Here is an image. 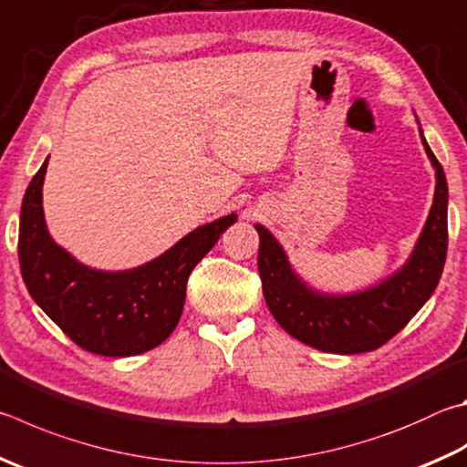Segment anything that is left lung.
Returning <instances> with one entry per match:
<instances>
[{
  "mask_svg": "<svg viewBox=\"0 0 467 467\" xmlns=\"http://www.w3.org/2000/svg\"><path fill=\"white\" fill-rule=\"evenodd\" d=\"M422 145L437 175L433 206L410 259L376 287L349 296L310 290L294 274L284 249L267 228L255 224L263 296L285 333L327 353L374 351L400 333L431 298L447 257V180L425 139Z\"/></svg>",
  "mask_w": 467,
  "mask_h": 467,
  "instance_id": "1",
  "label": "left lung"
}]
</instances>
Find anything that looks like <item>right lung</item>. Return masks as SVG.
<instances>
[{
  "label": "right lung",
  "instance_id": "right-lung-1",
  "mask_svg": "<svg viewBox=\"0 0 467 467\" xmlns=\"http://www.w3.org/2000/svg\"><path fill=\"white\" fill-rule=\"evenodd\" d=\"M48 159L24 193L18 257L32 300L81 349L129 358L157 347L180 322L192 269L214 247L236 216L228 214L192 231L145 265L96 271L50 239L42 212Z\"/></svg>",
  "mask_w": 467,
  "mask_h": 467
}]
</instances>
